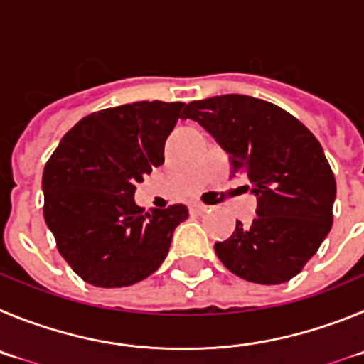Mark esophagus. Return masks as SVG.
I'll use <instances>...</instances> for the list:
<instances>
[{
    "label": "esophagus",
    "mask_w": 364,
    "mask_h": 364,
    "mask_svg": "<svg viewBox=\"0 0 364 364\" xmlns=\"http://www.w3.org/2000/svg\"><path fill=\"white\" fill-rule=\"evenodd\" d=\"M190 210L196 212V214H203V212L208 210V206L201 205V203H192V205H190Z\"/></svg>",
    "instance_id": "obj_1"
}]
</instances>
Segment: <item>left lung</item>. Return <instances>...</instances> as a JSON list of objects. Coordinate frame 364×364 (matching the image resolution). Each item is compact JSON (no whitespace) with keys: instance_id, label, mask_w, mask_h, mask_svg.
I'll list each match as a JSON object with an SVG mask.
<instances>
[{"instance_id":"1","label":"left lung","mask_w":364,"mask_h":364,"mask_svg":"<svg viewBox=\"0 0 364 364\" xmlns=\"http://www.w3.org/2000/svg\"><path fill=\"white\" fill-rule=\"evenodd\" d=\"M181 117L214 137L257 199L250 227L237 221L214 245L221 263L252 283L292 279L332 228L336 179L316 136L277 105L243 94L192 101Z\"/></svg>"}]
</instances>
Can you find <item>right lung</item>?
<instances>
[{
    "label": "right lung",
    "mask_w": 364,
    "mask_h": 364,
    "mask_svg": "<svg viewBox=\"0 0 364 364\" xmlns=\"http://www.w3.org/2000/svg\"><path fill=\"white\" fill-rule=\"evenodd\" d=\"M185 103L137 101L83 117L43 170L45 223L58 250L94 287H129L149 277L188 218L185 205L145 210L136 183L165 161V141Z\"/></svg>",
    "instance_id": "obj_1"
}]
</instances>
